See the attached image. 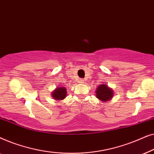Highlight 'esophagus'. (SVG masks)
<instances>
[{
	"instance_id": "34e87169",
	"label": "esophagus",
	"mask_w": 154,
	"mask_h": 154,
	"mask_svg": "<svg viewBox=\"0 0 154 154\" xmlns=\"http://www.w3.org/2000/svg\"><path fill=\"white\" fill-rule=\"evenodd\" d=\"M79 83H84V80L83 79H79Z\"/></svg>"
}]
</instances>
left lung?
I'll return each mask as SVG.
<instances>
[{"label":"left lung","mask_w":154,"mask_h":154,"mask_svg":"<svg viewBox=\"0 0 154 154\" xmlns=\"http://www.w3.org/2000/svg\"><path fill=\"white\" fill-rule=\"evenodd\" d=\"M96 96L102 102H108L113 96V91L106 85L102 84L97 88Z\"/></svg>","instance_id":"1"}]
</instances>
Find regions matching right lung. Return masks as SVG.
<instances>
[{"label": "right lung", "mask_w": 154, "mask_h": 154, "mask_svg": "<svg viewBox=\"0 0 154 154\" xmlns=\"http://www.w3.org/2000/svg\"><path fill=\"white\" fill-rule=\"evenodd\" d=\"M66 89L64 87L57 88L53 92H52V98L55 100H62L66 96Z\"/></svg>", "instance_id": "obj_1"}]
</instances>
